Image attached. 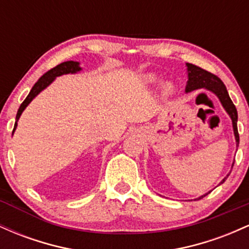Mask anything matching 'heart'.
Wrapping results in <instances>:
<instances>
[{
  "instance_id": "1",
  "label": "heart",
  "mask_w": 249,
  "mask_h": 249,
  "mask_svg": "<svg viewBox=\"0 0 249 249\" xmlns=\"http://www.w3.org/2000/svg\"><path fill=\"white\" fill-rule=\"evenodd\" d=\"M142 79H144V82L146 83V84L150 85L158 84V83L160 82V77L156 75V73H146V75H144V77H142ZM162 92H164V95H171V93L173 92L172 83H164V84H162Z\"/></svg>"
}]
</instances>
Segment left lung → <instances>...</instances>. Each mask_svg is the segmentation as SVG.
<instances>
[{
	"instance_id": "8db88e82",
	"label": "left lung",
	"mask_w": 249,
	"mask_h": 249,
	"mask_svg": "<svg viewBox=\"0 0 249 249\" xmlns=\"http://www.w3.org/2000/svg\"><path fill=\"white\" fill-rule=\"evenodd\" d=\"M187 67V84L186 89H185V92H192L194 90H198V89H205V90L211 91L219 98L220 103H221L222 107L225 108L226 112L228 113V116L232 119V125H233V131H234V137H235L236 142V147L239 146V132H238V111H236L235 105L233 104L232 99L230 98V95L227 92V89H226L225 84L222 83L221 79L219 77H216L213 73L208 72V71L201 69V68L196 67V65L191 64V63H186ZM234 162L232 164L233 167ZM230 173L221 180L219 185L224 184L225 180L228 178ZM210 193V192H208ZM208 193L204 194V196H199V198L194 200H200L204 196H206Z\"/></svg>"
}]
</instances>
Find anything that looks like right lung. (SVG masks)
I'll return each mask as SVG.
<instances>
[{
    "instance_id": "1",
    "label": "right lung",
    "mask_w": 249,
    "mask_h": 249,
    "mask_svg": "<svg viewBox=\"0 0 249 249\" xmlns=\"http://www.w3.org/2000/svg\"><path fill=\"white\" fill-rule=\"evenodd\" d=\"M82 70V68L79 67V62H75V61H67V62H63L61 64H58L57 67L53 68V69L45 72L41 78L38 79L35 83L33 89L30 90L29 95L27 96V98L24 99V102L22 103L21 107H19L18 111H17V115H16V122L15 125H14V130H13V134L15 132L16 127H17V122H18L19 117H21L22 112L25 110V107L30 104L31 101L37 95H39V92H42L44 89H47L49 85L56 79V77H59L62 75H68V73H77Z\"/></svg>"
}]
</instances>
